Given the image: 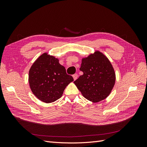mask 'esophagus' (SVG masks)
I'll list each match as a JSON object with an SVG mask.
<instances>
[{
    "mask_svg": "<svg viewBox=\"0 0 147 147\" xmlns=\"http://www.w3.org/2000/svg\"><path fill=\"white\" fill-rule=\"evenodd\" d=\"M73 78L74 79V80H77V78H78V75L77 74H75L74 75H73Z\"/></svg>",
    "mask_w": 147,
    "mask_h": 147,
    "instance_id": "obj_1",
    "label": "esophagus"
}]
</instances>
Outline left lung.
Returning <instances> with one entry per match:
<instances>
[{
    "mask_svg": "<svg viewBox=\"0 0 147 147\" xmlns=\"http://www.w3.org/2000/svg\"><path fill=\"white\" fill-rule=\"evenodd\" d=\"M80 70L83 72L74 82L88 100L98 102L110 94L115 83V73L110 61L96 51L82 59Z\"/></svg>",
    "mask_w": 147,
    "mask_h": 147,
    "instance_id": "left-lung-1",
    "label": "left lung"
}]
</instances>
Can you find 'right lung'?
<instances>
[{
	"mask_svg": "<svg viewBox=\"0 0 147 147\" xmlns=\"http://www.w3.org/2000/svg\"><path fill=\"white\" fill-rule=\"evenodd\" d=\"M74 81L55 57L43 53L29 72V83L33 94L41 101L51 103L63 96L66 86Z\"/></svg>",
	"mask_w": 147,
	"mask_h": 147,
	"instance_id": "right-lung-1",
	"label": "right lung"
}]
</instances>
